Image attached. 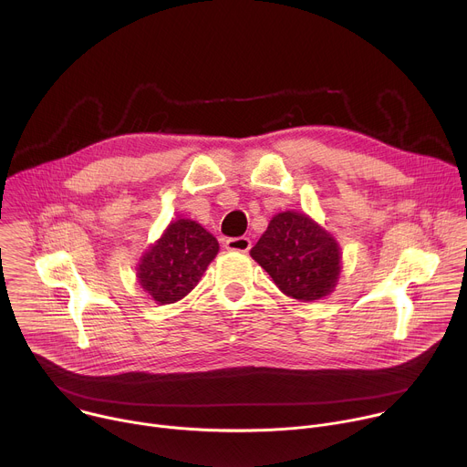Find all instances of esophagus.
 I'll return each instance as SVG.
<instances>
[{"label":"esophagus","mask_w":467,"mask_h":467,"mask_svg":"<svg viewBox=\"0 0 467 467\" xmlns=\"http://www.w3.org/2000/svg\"><path fill=\"white\" fill-rule=\"evenodd\" d=\"M225 249L229 251H238V253H247L251 249V240L247 236H238V238H229L225 240Z\"/></svg>","instance_id":"esophagus-1"}]
</instances>
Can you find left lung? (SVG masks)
<instances>
[{
	"mask_svg": "<svg viewBox=\"0 0 467 467\" xmlns=\"http://www.w3.org/2000/svg\"><path fill=\"white\" fill-rule=\"evenodd\" d=\"M251 256L268 272L279 290L310 303L328 296L342 270L335 236L303 213H279L251 249Z\"/></svg>",
	"mask_w": 467,
	"mask_h": 467,
	"instance_id": "8db88e82",
	"label": "left lung"
}]
</instances>
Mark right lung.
<instances>
[{"instance_id":"obj_1","label":"right lung","mask_w":467,"mask_h":467,"mask_svg":"<svg viewBox=\"0 0 467 467\" xmlns=\"http://www.w3.org/2000/svg\"><path fill=\"white\" fill-rule=\"evenodd\" d=\"M220 251L218 240L192 220L171 222L162 236L142 254L137 277L159 305L188 296Z\"/></svg>"}]
</instances>
